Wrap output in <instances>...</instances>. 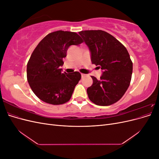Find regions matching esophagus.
Instances as JSON below:
<instances>
[{
	"label": "esophagus",
	"mask_w": 159,
	"mask_h": 159,
	"mask_svg": "<svg viewBox=\"0 0 159 159\" xmlns=\"http://www.w3.org/2000/svg\"><path fill=\"white\" fill-rule=\"evenodd\" d=\"M86 75L84 74H81V78H84V77H85Z\"/></svg>",
	"instance_id": "1"
}]
</instances>
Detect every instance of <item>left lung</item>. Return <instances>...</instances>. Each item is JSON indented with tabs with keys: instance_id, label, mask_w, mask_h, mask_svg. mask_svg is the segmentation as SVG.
Returning a JSON list of instances; mask_svg holds the SVG:
<instances>
[{
	"instance_id": "8db88e82",
	"label": "left lung",
	"mask_w": 159,
	"mask_h": 159,
	"mask_svg": "<svg viewBox=\"0 0 159 159\" xmlns=\"http://www.w3.org/2000/svg\"><path fill=\"white\" fill-rule=\"evenodd\" d=\"M91 54V62L103 70L98 80L87 89L91 102L101 106L112 105L121 99L131 83L133 62L126 48L110 34L103 30L79 32Z\"/></svg>"
}]
</instances>
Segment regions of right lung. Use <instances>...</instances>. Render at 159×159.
Wrapping results in <instances>:
<instances>
[{
    "label": "right lung",
    "instance_id": "right-lung-1",
    "mask_svg": "<svg viewBox=\"0 0 159 159\" xmlns=\"http://www.w3.org/2000/svg\"><path fill=\"white\" fill-rule=\"evenodd\" d=\"M84 41L76 32L57 30L46 35L37 45L27 64V80L32 91L52 105L68 102L81 80L78 71L62 73L60 66L71 45Z\"/></svg>",
    "mask_w": 159,
    "mask_h": 159
}]
</instances>
